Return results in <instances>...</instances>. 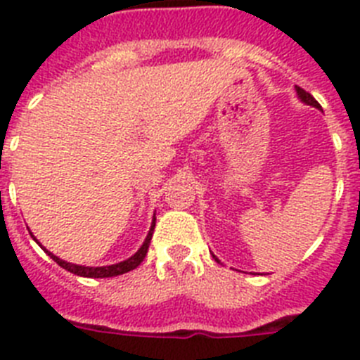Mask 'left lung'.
Listing matches in <instances>:
<instances>
[{"label": "left lung", "mask_w": 360, "mask_h": 360, "mask_svg": "<svg viewBox=\"0 0 360 360\" xmlns=\"http://www.w3.org/2000/svg\"><path fill=\"white\" fill-rule=\"evenodd\" d=\"M295 91H297V97H299V98H301V101H303V103H304V104H308V106H314V108H317V110H321L319 103H317L316 98L311 97V95H310V94H308V91H304V90H303V88H299V86H295ZM212 257H214L216 262H218V263H219V259H218V257H216V256H214V254H212Z\"/></svg>", "instance_id": "1"}]
</instances>
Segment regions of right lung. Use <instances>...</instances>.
I'll return each mask as SVG.
<instances>
[{"label": "right lung", "mask_w": 360, "mask_h": 360, "mask_svg": "<svg viewBox=\"0 0 360 360\" xmlns=\"http://www.w3.org/2000/svg\"><path fill=\"white\" fill-rule=\"evenodd\" d=\"M155 221H157V218L153 216V221H151V229H149L148 236H146L144 243H142V247L139 250H136L135 254H133L131 257H128V259H124V262L120 263H115V265H106V266H84V265H75V263H68L65 262V259H61V257H57L56 254H52L50 250H46L43 247V245L39 243V241L36 240V236L32 234V238L39 243L41 249L44 250V252L49 254L50 257H52L53 262L57 263L59 266H63L65 270H68V272H72V274L75 276H82V278H113V276H120V274H126V272H129V270L136 269V266L141 265L142 262H144L146 254H148V249H149V243H151V236H153V229H155Z\"/></svg>", "instance_id": "1"}]
</instances>
